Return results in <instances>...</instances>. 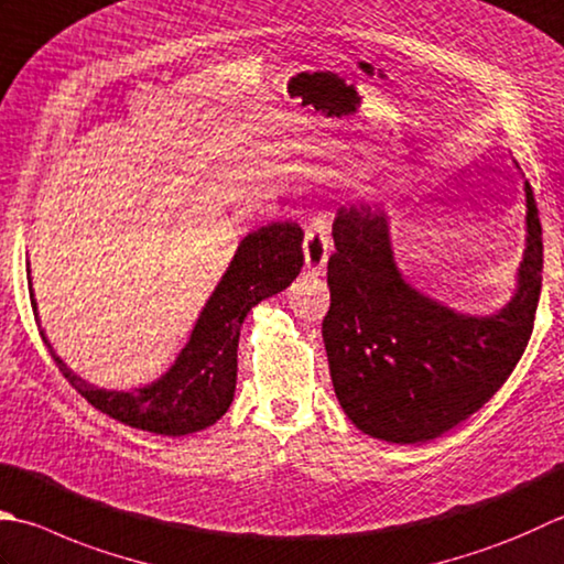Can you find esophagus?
<instances>
[{
    "label": "esophagus",
    "mask_w": 564,
    "mask_h": 564,
    "mask_svg": "<svg viewBox=\"0 0 564 564\" xmlns=\"http://www.w3.org/2000/svg\"><path fill=\"white\" fill-rule=\"evenodd\" d=\"M305 271L319 275L327 267L329 249H333V239H329V219L325 215H317L311 219L305 229Z\"/></svg>",
    "instance_id": "1"
}]
</instances>
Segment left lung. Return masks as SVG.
<instances>
[{"instance_id": "left-lung-1", "label": "left lung", "mask_w": 564, "mask_h": 564, "mask_svg": "<svg viewBox=\"0 0 564 564\" xmlns=\"http://www.w3.org/2000/svg\"><path fill=\"white\" fill-rule=\"evenodd\" d=\"M525 205L518 291L487 317L449 311L403 281L383 213L337 209L323 339L337 401L361 433L425 443L467 421L511 377L533 335L543 285V227L531 183Z\"/></svg>"}]
</instances>
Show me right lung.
Returning a JSON list of instances; mask_svg holds the SVG:
<instances>
[{"mask_svg":"<svg viewBox=\"0 0 564 564\" xmlns=\"http://www.w3.org/2000/svg\"><path fill=\"white\" fill-rule=\"evenodd\" d=\"M303 229L295 223H271L251 231L231 259L223 281L209 295L197 317L191 339L165 377L134 391H105L65 367L55 357V367L83 399L115 421L156 435H191L205 430L227 413L237 389L239 327L247 313L267 297L289 289L303 269ZM31 307L36 313V301Z\"/></svg>","mask_w":564,"mask_h":564,"instance_id":"right-lung-1","label":"right lung"}]
</instances>
